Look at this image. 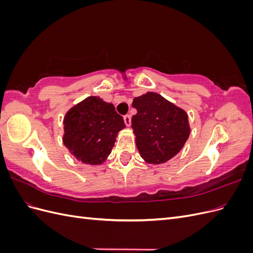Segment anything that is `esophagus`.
Segmentation results:
<instances>
[{
    "label": "esophagus",
    "mask_w": 253,
    "mask_h": 253,
    "mask_svg": "<svg viewBox=\"0 0 253 253\" xmlns=\"http://www.w3.org/2000/svg\"><path fill=\"white\" fill-rule=\"evenodd\" d=\"M124 120H125V124L126 126H131V116H129V115H126V116L124 117Z\"/></svg>",
    "instance_id": "obj_1"
}]
</instances>
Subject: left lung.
Masks as SVG:
<instances>
[{"instance_id": "obj_1", "label": "left lung", "mask_w": 253, "mask_h": 253, "mask_svg": "<svg viewBox=\"0 0 253 253\" xmlns=\"http://www.w3.org/2000/svg\"><path fill=\"white\" fill-rule=\"evenodd\" d=\"M132 105L137 110L132 126L141 157L164 164L177 154L190 135L186 112L155 93L135 98Z\"/></svg>"}]
</instances>
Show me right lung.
Wrapping results in <instances>:
<instances>
[{"label":"right lung","instance_id":"1","mask_svg":"<svg viewBox=\"0 0 253 253\" xmlns=\"http://www.w3.org/2000/svg\"><path fill=\"white\" fill-rule=\"evenodd\" d=\"M126 126L112 103L88 97L67 112L63 143L83 164L100 165L108 157L115 137Z\"/></svg>","mask_w":253,"mask_h":253}]
</instances>
